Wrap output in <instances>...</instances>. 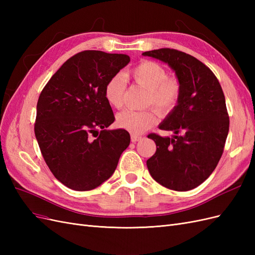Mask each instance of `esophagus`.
<instances>
[{
	"instance_id": "obj_1",
	"label": "esophagus",
	"mask_w": 255,
	"mask_h": 255,
	"mask_svg": "<svg viewBox=\"0 0 255 255\" xmlns=\"http://www.w3.org/2000/svg\"><path fill=\"white\" fill-rule=\"evenodd\" d=\"M130 139H132L133 142L139 141V140L142 139V136H139V135H132V136H130Z\"/></svg>"
}]
</instances>
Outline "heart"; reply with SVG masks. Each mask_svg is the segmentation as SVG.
<instances>
[{"mask_svg":"<svg viewBox=\"0 0 255 255\" xmlns=\"http://www.w3.org/2000/svg\"><path fill=\"white\" fill-rule=\"evenodd\" d=\"M129 76L148 90L146 103L152 104L160 113L174 109L181 95V85L176 79L168 78L165 69L154 61H141L129 71ZM127 87V79L120 73L107 81L104 96L110 105L120 109ZM157 122V116L152 110H125L117 115V125L133 134H141Z\"/></svg>","mask_w":255,"mask_h":255,"instance_id":"1","label":"heart"}]
</instances>
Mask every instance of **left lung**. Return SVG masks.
Instances as JSON below:
<instances>
[{
	"instance_id": "8db88e82",
	"label": "left lung",
	"mask_w": 255,
	"mask_h": 255,
	"mask_svg": "<svg viewBox=\"0 0 255 255\" xmlns=\"http://www.w3.org/2000/svg\"><path fill=\"white\" fill-rule=\"evenodd\" d=\"M142 55L167 64L181 85L179 101L158 126L174 135L148 136L155 141L156 152L146 167L169 189H194L215 170L225 148L230 126L225 95L211 69L189 54L158 49Z\"/></svg>"
}]
</instances>
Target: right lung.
Here are the masks:
<instances>
[{"instance_id":"obj_1","label":"right lung","mask_w":255,"mask_h":255,"mask_svg":"<svg viewBox=\"0 0 255 255\" xmlns=\"http://www.w3.org/2000/svg\"><path fill=\"white\" fill-rule=\"evenodd\" d=\"M128 63L126 54L83 51L69 58L41 91L36 139L51 172L69 188L100 186L129 144L128 130L106 129L115 117L104 96L107 81Z\"/></svg>"}]
</instances>
